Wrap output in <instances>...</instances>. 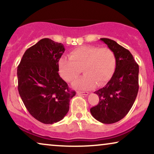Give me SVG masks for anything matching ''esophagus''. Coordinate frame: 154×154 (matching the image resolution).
I'll return each mask as SVG.
<instances>
[{
	"instance_id": "esophagus-1",
	"label": "esophagus",
	"mask_w": 154,
	"mask_h": 154,
	"mask_svg": "<svg viewBox=\"0 0 154 154\" xmlns=\"http://www.w3.org/2000/svg\"><path fill=\"white\" fill-rule=\"evenodd\" d=\"M77 94H80V95H88L89 94V92H80V91H78L77 92Z\"/></svg>"
}]
</instances>
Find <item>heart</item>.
Here are the masks:
<instances>
[{
    "mask_svg": "<svg viewBox=\"0 0 154 154\" xmlns=\"http://www.w3.org/2000/svg\"><path fill=\"white\" fill-rule=\"evenodd\" d=\"M69 57H62L59 61V71L63 79L72 83L82 69L85 75L73 83L79 89H90L96 84L98 86L104 85L115 72L116 59L108 48L82 46L71 51Z\"/></svg>",
    "mask_w": 154,
    "mask_h": 154,
    "instance_id": "heart-1",
    "label": "heart"
}]
</instances>
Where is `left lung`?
Instances as JSON below:
<instances>
[{
  "instance_id": "obj_1",
  "label": "left lung",
  "mask_w": 154,
  "mask_h": 154,
  "mask_svg": "<svg viewBox=\"0 0 154 154\" xmlns=\"http://www.w3.org/2000/svg\"><path fill=\"white\" fill-rule=\"evenodd\" d=\"M115 54L116 66L110 81L94 93L98 104L90 109L101 123L111 124L123 119L132 108L139 90V66L129 50L109 38H100Z\"/></svg>"
}]
</instances>
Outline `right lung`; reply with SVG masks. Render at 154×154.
Here are the masks:
<instances>
[{"label": "right lung", "instance_id": "right-lung-1", "mask_svg": "<svg viewBox=\"0 0 154 154\" xmlns=\"http://www.w3.org/2000/svg\"><path fill=\"white\" fill-rule=\"evenodd\" d=\"M63 44L43 38L26 50L17 67L18 91L29 113L45 124L64 119L75 94L59 75Z\"/></svg>", "mask_w": 154, "mask_h": 154}]
</instances>
